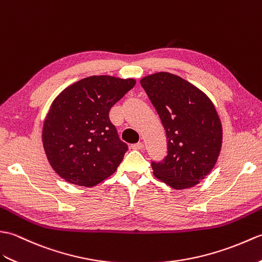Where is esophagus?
<instances>
[{"label": "esophagus", "instance_id": "34e87169", "mask_svg": "<svg viewBox=\"0 0 262 262\" xmlns=\"http://www.w3.org/2000/svg\"><path fill=\"white\" fill-rule=\"evenodd\" d=\"M131 148L135 149V150H142L144 148V144L142 142H138V143L132 144Z\"/></svg>", "mask_w": 262, "mask_h": 262}]
</instances>
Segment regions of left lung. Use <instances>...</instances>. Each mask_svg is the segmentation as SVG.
Listing matches in <instances>:
<instances>
[{"instance_id": "1", "label": "left lung", "mask_w": 262, "mask_h": 262, "mask_svg": "<svg viewBox=\"0 0 262 262\" xmlns=\"http://www.w3.org/2000/svg\"><path fill=\"white\" fill-rule=\"evenodd\" d=\"M140 84L167 136L168 155L151 164L155 177L173 189L194 187L212 171L222 148L216 108L204 92L177 75L155 73Z\"/></svg>"}]
</instances>
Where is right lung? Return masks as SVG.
<instances>
[{
	"label": "right lung",
	"instance_id": "1",
	"mask_svg": "<svg viewBox=\"0 0 262 262\" xmlns=\"http://www.w3.org/2000/svg\"><path fill=\"white\" fill-rule=\"evenodd\" d=\"M136 83L133 78L90 76L66 87L51 103L42 143L51 168L62 179L93 187L116 170L127 146L108 112Z\"/></svg>",
	"mask_w": 262,
	"mask_h": 262
}]
</instances>
